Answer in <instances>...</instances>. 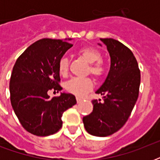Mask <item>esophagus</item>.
<instances>
[{"instance_id": "obj_1", "label": "esophagus", "mask_w": 160, "mask_h": 160, "mask_svg": "<svg viewBox=\"0 0 160 160\" xmlns=\"http://www.w3.org/2000/svg\"><path fill=\"white\" fill-rule=\"evenodd\" d=\"M76 100H77V103H78V104H79V103H80V102H81V101H82V100H81V98H79V97L76 98Z\"/></svg>"}]
</instances>
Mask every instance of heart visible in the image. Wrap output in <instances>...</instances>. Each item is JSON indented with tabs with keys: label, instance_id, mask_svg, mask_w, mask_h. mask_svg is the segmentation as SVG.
I'll return each instance as SVG.
<instances>
[{
	"label": "heart",
	"instance_id": "obj_1",
	"mask_svg": "<svg viewBox=\"0 0 160 160\" xmlns=\"http://www.w3.org/2000/svg\"><path fill=\"white\" fill-rule=\"evenodd\" d=\"M79 54L90 63L89 72L96 79H101L105 73V66L102 62L100 52L93 47H84L79 51ZM69 70V60L66 57H61L58 62V71L60 75H67ZM94 84L90 77H75L65 83V89L68 92L77 97H82L93 89Z\"/></svg>",
	"mask_w": 160,
	"mask_h": 160
}]
</instances>
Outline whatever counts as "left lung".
I'll use <instances>...</instances> for the list:
<instances>
[{
	"label": "left lung",
	"instance_id": "left-lung-1",
	"mask_svg": "<svg viewBox=\"0 0 160 160\" xmlns=\"http://www.w3.org/2000/svg\"><path fill=\"white\" fill-rule=\"evenodd\" d=\"M109 51L111 65L106 80L93 100V111L83 118L89 134L99 137L111 135L124 126L139 96L140 70L134 54L127 46L111 38L100 39Z\"/></svg>",
	"mask_w": 160,
	"mask_h": 160
}]
</instances>
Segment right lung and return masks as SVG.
<instances>
[{
    "mask_svg": "<svg viewBox=\"0 0 160 160\" xmlns=\"http://www.w3.org/2000/svg\"><path fill=\"white\" fill-rule=\"evenodd\" d=\"M72 46L62 40L41 39L29 46L14 65L11 103L21 125L31 134L48 136L58 132L63 113L76 104L71 94L61 93L53 98L47 94L62 90L58 62Z\"/></svg>",
    "mask_w": 160,
    "mask_h": 160,
    "instance_id": "right-lung-1",
    "label": "right lung"
}]
</instances>
